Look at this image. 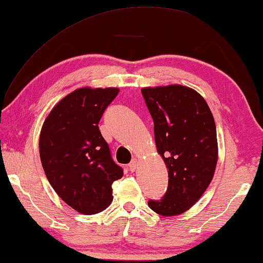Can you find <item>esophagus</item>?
Wrapping results in <instances>:
<instances>
[{"mask_svg": "<svg viewBox=\"0 0 263 263\" xmlns=\"http://www.w3.org/2000/svg\"><path fill=\"white\" fill-rule=\"evenodd\" d=\"M137 167H138V160L135 158V159H132V161L130 162V165H128V168H130V171H132V172H135Z\"/></svg>", "mask_w": 263, "mask_h": 263, "instance_id": "esophagus-1", "label": "esophagus"}]
</instances>
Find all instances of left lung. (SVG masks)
Wrapping results in <instances>:
<instances>
[{
  "label": "left lung",
  "instance_id": "obj_1",
  "mask_svg": "<svg viewBox=\"0 0 263 263\" xmlns=\"http://www.w3.org/2000/svg\"><path fill=\"white\" fill-rule=\"evenodd\" d=\"M141 93L154 123L157 151L168 170L162 199L149 200L157 214L185 213L205 193L218 162L213 115L201 95L189 86L143 87Z\"/></svg>",
  "mask_w": 263,
  "mask_h": 263
}]
</instances>
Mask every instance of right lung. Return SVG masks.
<instances>
[{
  "mask_svg": "<svg viewBox=\"0 0 263 263\" xmlns=\"http://www.w3.org/2000/svg\"><path fill=\"white\" fill-rule=\"evenodd\" d=\"M118 92L117 87L74 90L52 107L41 130L40 157L50 185L65 203L85 215L110 205L112 184L124 174L98 127Z\"/></svg>",
  "mask_w": 263,
  "mask_h": 263,
  "instance_id": "obj_1",
  "label": "right lung"
}]
</instances>
